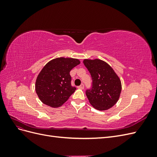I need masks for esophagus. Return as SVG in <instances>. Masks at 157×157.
<instances>
[{
  "label": "esophagus",
  "mask_w": 157,
  "mask_h": 157,
  "mask_svg": "<svg viewBox=\"0 0 157 157\" xmlns=\"http://www.w3.org/2000/svg\"><path fill=\"white\" fill-rule=\"evenodd\" d=\"M84 84H80L79 86H78V88H79V89H84Z\"/></svg>",
  "instance_id": "1"
}]
</instances>
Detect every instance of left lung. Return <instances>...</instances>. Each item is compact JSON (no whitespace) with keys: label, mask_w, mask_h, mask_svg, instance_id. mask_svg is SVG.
<instances>
[{"label":"left lung","mask_w":157,"mask_h":157,"mask_svg":"<svg viewBox=\"0 0 157 157\" xmlns=\"http://www.w3.org/2000/svg\"><path fill=\"white\" fill-rule=\"evenodd\" d=\"M83 63L92 79V88L86 91L89 102L99 111L111 108L118 101L121 92L119 77L110 65L101 59H84Z\"/></svg>","instance_id":"left-lung-1"}]
</instances>
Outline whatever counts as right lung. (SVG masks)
I'll return each instance as SVG.
<instances>
[{"label": "right lung", "instance_id": "right-lung-1", "mask_svg": "<svg viewBox=\"0 0 157 157\" xmlns=\"http://www.w3.org/2000/svg\"><path fill=\"white\" fill-rule=\"evenodd\" d=\"M80 63L78 59L71 58H58L47 63L35 82V90L40 100L54 108L67 101L76 90L71 86L69 73Z\"/></svg>", "mask_w": 157, "mask_h": 157}]
</instances>
